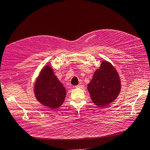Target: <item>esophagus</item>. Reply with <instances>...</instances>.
<instances>
[{
	"mask_svg": "<svg viewBox=\"0 0 150 150\" xmlns=\"http://www.w3.org/2000/svg\"><path fill=\"white\" fill-rule=\"evenodd\" d=\"M76 88H84V86L83 85H77L75 86Z\"/></svg>",
	"mask_w": 150,
	"mask_h": 150,
	"instance_id": "34e87169",
	"label": "esophagus"
}]
</instances>
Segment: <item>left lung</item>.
Instances as JSON below:
<instances>
[{"mask_svg":"<svg viewBox=\"0 0 150 150\" xmlns=\"http://www.w3.org/2000/svg\"><path fill=\"white\" fill-rule=\"evenodd\" d=\"M121 86L119 74L115 67L110 62L103 61L94 72L88 85V90L92 101L99 107H104L118 96Z\"/></svg>","mask_w":150,"mask_h":150,"instance_id":"8db88e82","label":"left lung"}]
</instances>
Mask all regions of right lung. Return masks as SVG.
<instances>
[{"instance_id": "obj_1", "label": "right lung", "mask_w": 150, "mask_h": 150, "mask_svg": "<svg viewBox=\"0 0 150 150\" xmlns=\"http://www.w3.org/2000/svg\"><path fill=\"white\" fill-rule=\"evenodd\" d=\"M34 93L38 102L54 110L64 103L66 90L54 74L52 68L46 65L35 80Z\"/></svg>"}]
</instances>
